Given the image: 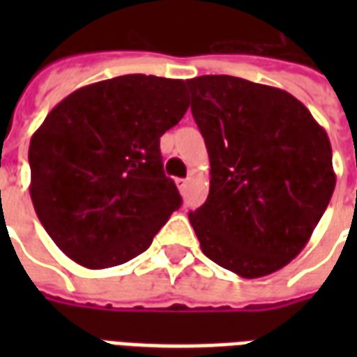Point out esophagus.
Listing matches in <instances>:
<instances>
[{"mask_svg": "<svg viewBox=\"0 0 357 357\" xmlns=\"http://www.w3.org/2000/svg\"><path fill=\"white\" fill-rule=\"evenodd\" d=\"M176 183H178V187H179V190H185L187 189V179H178V181H176Z\"/></svg>", "mask_w": 357, "mask_h": 357, "instance_id": "obj_1", "label": "esophagus"}]
</instances>
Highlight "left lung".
Returning a JSON list of instances; mask_svg holds the SVG:
<instances>
[{
	"instance_id": "left-lung-1",
	"label": "left lung",
	"mask_w": 357,
	"mask_h": 357,
	"mask_svg": "<svg viewBox=\"0 0 357 357\" xmlns=\"http://www.w3.org/2000/svg\"><path fill=\"white\" fill-rule=\"evenodd\" d=\"M211 185L189 220L202 252L241 278L280 271L304 250L335 189L332 144L304 103L234 75L187 81Z\"/></svg>"
}]
</instances>
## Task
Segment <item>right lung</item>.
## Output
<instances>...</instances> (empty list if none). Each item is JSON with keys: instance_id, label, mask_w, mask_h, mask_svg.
<instances>
[{"instance_id": "right-lung-1", "label": "right lung", "mask_w": 357, "mask_h": 357, "mask_svg": "<svg viewBox=\"0 0 357 357\" xmlns=\"http://www.w3.org/2000/svg\"><path fill=\"white\" fill-rule=\"evenodd\" d=\"M183 79L129 74L81 86L31 137V200L53 243L98 271L142 254L181 206L159 140L189 109Z\"/></svg>"}]
</instances>
